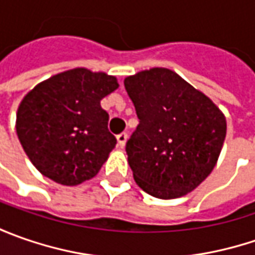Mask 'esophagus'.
I'll use <instances>...</instances> for the list:
<instances>
[{"instance_id": "1", "label": "esophagus", "mask_w": 255, "mask_h": 255, "mask_svg": "<svg viewBox=\"0 0 255 255\" xmlns=\"http://www.w3.org/2000/svg\"><path fill=\"white\" fill-rule=\"evenodd\" d=\"M116 139H118V146H119L121 149H123L126 142H128V134H126V133H121V134H118Z\"/></svg>"}]
</instances>
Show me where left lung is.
I'll use <instances>...</instances> for the list:
<instances>
[{"instance_id":"8db88e82","label":"left lung","mask_w":255,"mask_h":255,"mask_svg":"<svg viewBox=\"0 0 255 255\" xmlns=\"http://www.w3.org/2000/svg\"><path fill=\"white\" fill-rule=\"evenodd\" d=\"M125 88L140 121L126 143L136 184L163 200L194 190L217 164L227 132L224 113L167 68L130 75Z\"/></svg>"}]
</instances>
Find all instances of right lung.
<instances>
[{"instance_id":"right-lung-1","label":"right lung","mask_w":255,"mask_h":255,"mask_svg":"<svg viewBox=\"0 0 255 255\" xmlns=\"http://www.w3.org/2000/svg\"><path fill=\"white\" fill-rule=\"evenodd\" d=\"M118 88L116 76L74 68L25 95L15 129L36 170L64 186H78L99 173L116 144L101 101Z\"/></svg>"}]
</instances>
